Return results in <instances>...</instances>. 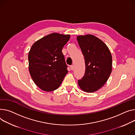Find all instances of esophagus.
Returning <instances> with one entry per match:
<instances>
[{"instance_id": "esophagus-1", "label": "esophagus", "mask_w": 135, "mask_h": 135, "mask_svg": "<svg viewBox=\"0 0 135 135\" xmlns=\"http://www.w3.org/2000/svg\"><path fill=\"white\" fill-rule=\"evenodd\" d=\"M74 69V65L70 66V69H71V70H73Z\"/></svg>"}]
</instances>
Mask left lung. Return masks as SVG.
Instances as JSON below:
<instances>
[{"label": "left lung", "instance_id": "8db88e82", "mask_svg": "<svg viewBox=\"0 0 135 135\" xmlns=\"http://www.w3.org/2000/svg\"><path fill=\"white\" fill-rule=\"evenodd\" d=\"M76 38L86 66L84 76L78 80V85L84 92H94L105 85L111 73V54L105 43L94 35H80Z\"/></svg>", "mask_w": 135, "mask_h": 135}]
</instances>
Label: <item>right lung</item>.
<instances>
[{"label": "right lung", "instance_id": "obj_1", "mask_svg": "<svg viewBox=\"0 0 135 135\" xmlns=\"http://www.w3.org/2000/svg\"><path fill=\"white\" fill-rule=\"evenodd\" d=\"M70 36L54 32L31 46L28 54L29 73L35 84L42 90H55L68 72L62 50Z\"/></svg>", "mask_w": 135, "mask_h": 135}]
</instances>
